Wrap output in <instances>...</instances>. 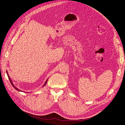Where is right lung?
I'll list each match as a JSON object with an SVG mask.
<instances>
[{
  "label": "right lung",
  "instance_id": "obj_1",
  "mask_svg": "<svg viewBox=\"0 0 125 125\" xmlns=\"http://www.w3.org/2000/svg\"><path fill=\"white\" fill-rule=\"evenodd\" d=\"M7 75H8V77H9V80H10V83L11 84V85H12V86L16 89V90H17L18 91H19V92H23L22 91H21V90H19V88H18L16 86H15V85H14V84H13V81H11V79L10 78V76H9V74H8V71H7ZM48 79H49V77L48 78H47V79L46 80V81H45V83L44 84V85H43V86L42 87H44L46 84V83H47V81H48ZM25 93H30V92H26ZM32 93V92H31Z\"/></svg>",
  "mask_w": 125,
  "mask_h": 125
}]
</instances>
